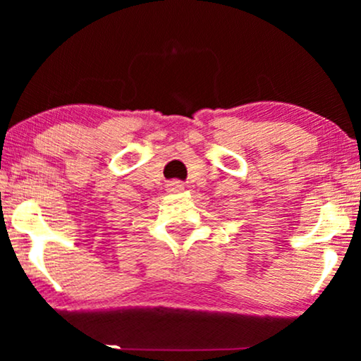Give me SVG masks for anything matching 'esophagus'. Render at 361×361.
<instances>
[{"label":"esophagus","mask_w":361,"mask_h":361,"mask_svg":"<svg viewBox=\"0 0 361 361\" xmlns=\"http://www.w3.org/2000/svg\"><path fill=\"white\" fill-rule=\"evenodd\" d=\"M182 189H184V185H182V182L174 180V182H171V184H169V190H171V192H179V190H182Z\"/></svg>","instance_id":"1"}]
</instances>
